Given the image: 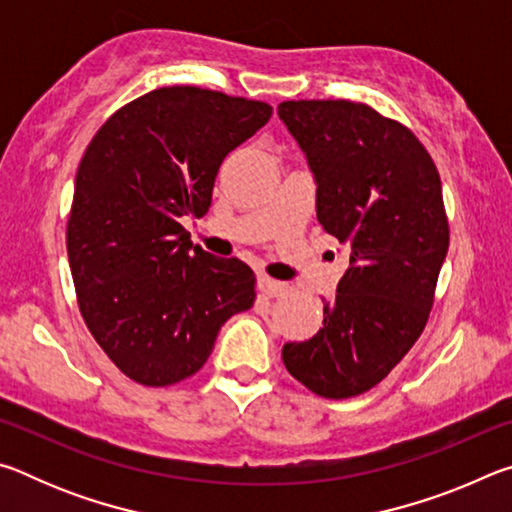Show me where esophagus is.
<instances>
[{
    "label": "esophagus",
    "mask_w": 512,
    "mask_h": 512,
    "mask_svg": "<svg viewBox=\"0 0 512 512\" xmlns=\"http://www.w3.org/2000/svg\"><path fill=\"white\" fill-rule=\"evenodd\" d=\"M257 287L268 298H284V296H289V291H291L287 282H277V280H271V277H266V275L257 277Z\"/></svg>",
    "instance_id": "34e87169"
}]
</instances>
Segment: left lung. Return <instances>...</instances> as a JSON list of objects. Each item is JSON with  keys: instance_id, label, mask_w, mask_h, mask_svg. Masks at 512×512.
Wrapping results in <instances>:
<instances>
[{"instance_id": "8db88e82", "label": "left lung", "mask_w": 512, "mask_h": 512, "mask_svg": "<svg viewBox=\"0 0 512 512\" xmlns=\"http://www.w3.org/2000/svg\"><path fill=\"white\" fill-rule=\"evenodd\" d=\"M277 115L307 158L320 225L350 253L323 329L282 361L343 400L379 384L427 325L449 248L443 185L418 137L366 103L284 101Z\"/></svg>"}]
</instances>
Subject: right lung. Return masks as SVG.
<instances>
[{"mask_svg":"<svg viewBox=\"0 0 512 512\" xmlns=\"http://www.w3.org/2000/svg\"><path fill=\"white\" fill-rule=\"evenodd\" d=\"M273 115L262 101L173 85L117 110L76 171L67 257L85 325L144 386L192 377L230 316L253 307L255 273L189 241L225 155Z\"/></svg>","mask_w":512,"mask_h":512,"instance_id":"add662e5","label":"right lung"}]
</instances>
